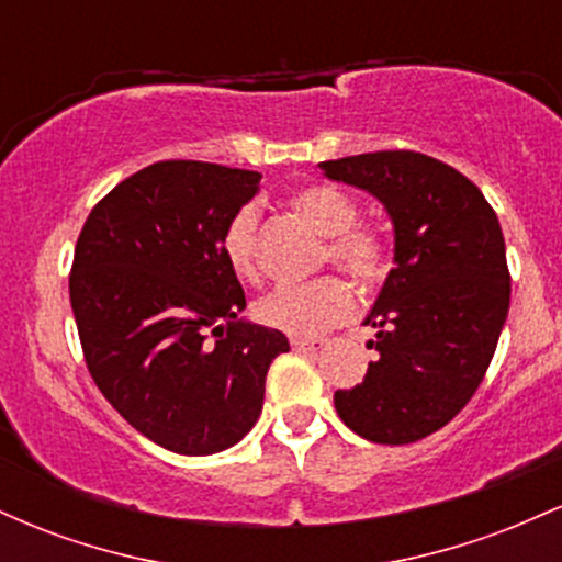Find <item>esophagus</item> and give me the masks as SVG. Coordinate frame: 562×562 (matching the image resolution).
Returning <instances> with one entry per match:
<instances>
[{"mask_svg":"<svg viewBox=\"0 0 562 562\" xmlns=\"http://www.w3.org/2000/svg\"><path fill=\"white\" fill-rule=\"evenodd\" d=\"M290 346H293L295 351H317V348L325 346V340L322 338H290Z\"/></svg>","mask_w":562,"mask_h":562,"instance_id":"obj_1","label":"esophagus"}]
</instances>
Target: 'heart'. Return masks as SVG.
<instances>
[{"instance_id":"1","label":"heart","mask_w":562,"mask_h":562,"mask_svg":"<svg viewBox=\"0 0 562 562\" xmlns=\"http://www.w3.org/2000/svg\"><path fill=\"white\" fill-rule=\"evenodd\" d=\"M290 205L314 229L327 237L322 263H335L362 285H378L391 267L389 237L372 224H359V203L340 187L314 182L301 187ZM259 209L243 205L224 227L222 254L229 269L243 280L259 277ZM357 312V295L340 277L327 274L303 285H280L256 301L254 314L272 330L312 338L344 325Z\"/></svg>"}]
</instances>
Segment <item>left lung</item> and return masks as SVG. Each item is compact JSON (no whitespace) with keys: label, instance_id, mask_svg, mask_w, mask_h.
I'll list each match as a JSON object with an SVG mask.
<instances>
[{"label":"left lung","instance_id":"left-lung-1","mask_svg":"<svg viewBox=\"0 0 562 562\" xmlns=\"http://www.w3.org/2000/svg\"><path fill=\"white\" fill-rule=\"evenodd\" d=\"M325 177L375 195L393 222V261L364 325L380 357L335 409L375 443L436 434L473 398L509 308L499 218L483 192L441 160L380 150L319 164Z\"/></svg>","mask_w":562,"mask_h":562}]
</instances>
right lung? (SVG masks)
I'll list each match as a JSON object with an SVG mask.
<instances>
[{"mask_svg":"<svg viewBox=\"0 0 562 562\" xmlns=\"http://www.w3.org/2000/svg\"><path fill=\"white\" fill-rule=\"evenodd\" d=\"M259 171L160 160L115 184L83 222L70 306L89 375L158 447L203 457L235 447L261 415L272 327L240 319L245 293L222 254Z\"/></svg>","mask_w":562,"mask_h":562,"instance_id":"right-lung-1","label":"right lung"}]
</instances>
